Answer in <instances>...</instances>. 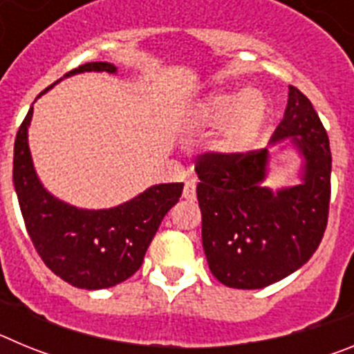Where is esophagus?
Wrapping results in <instances>:
<instances>
[{
  "instance_id": "obj_1",
  "label": "esophagus",
  "mask_w": 354,
  "mask_h": 354,
  "mask_svg": "<svg viewBox=\"0 0 354 354\" xmlns=\"http://www.w3.org/2000/svg\"><path fill=\"white\" fill-rule=\"evenodd\" d=\"M183 196L186 200H195L196 198V180L195 179H189L186 184H184Z\"/></svg>"
}]
</instances>
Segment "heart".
<instances>
[{
  "instance_id": "obj_1",
  "label": "heart",
  "mask_w": 354,
  "mask_h": 354,
  "mask_svg": "<svg viewBox=\"0 0 354 354\" xmlns=\"http://www.w3.org/2000/svg\"><path fill=\"white\" fill-rule=\"evenodd\" d=\"M200 113L216 126H228L223 147L228 152H243L257 140L268 118V104L250 90L216 92L200 104Z\"/></svg>"
}]
</instances>
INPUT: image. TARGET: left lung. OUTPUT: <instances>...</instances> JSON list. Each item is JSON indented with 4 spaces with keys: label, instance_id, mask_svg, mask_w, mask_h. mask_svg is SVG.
I'll use <instances>...</instances> for the list:
<instances>
[{
    "label": "left lung",
    "instance_id": "1",
    "mask_svg": "<svg viewBox=\"0 0 354 354\" xmlns=\"http://www.w3.org/2000/svg\"><path fill=\"white\" fill-rule=\"evenodd\" d=\"M290 140L301 154V184L262 186L270 150L207 152L196 161L202 245L209 270L232 289H262L289 277L314 255L330 207L331 152L323 122L296 86L270 143Z\"/></svg>",
    "mask_w": 354,
    "mask_h": 354
}]
</instances>
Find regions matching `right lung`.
<instances>
[{
	"instance_id": "add662e5",
	"label": "right lung",
	"mask_w": 354,
	"mask_h": 354,
	"mask_svg": "<svg viewBox=\"0 0 354 354\" xmlns=\"http://www.w3.org/2000/svg\"><path fill=\"white\" fill-rule=\"evenodd\" d=\"M92 71L115 74L117 67L108 62H90L67 72L65 77ZM31 117L33 106L15 136L14 186L37 253L56 277L77 289H108L124 282L140 270L150 241L165 214L179 202L184 184H156L111 209L95 211L65 204L37 177L28 147Z\"/></svg>"
}]
</instances>
